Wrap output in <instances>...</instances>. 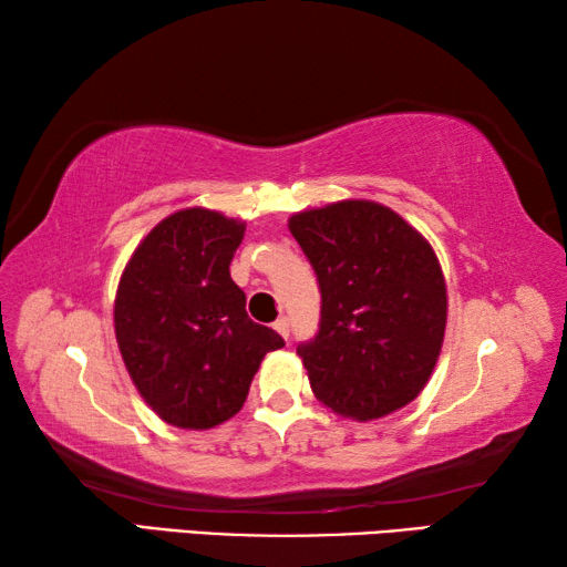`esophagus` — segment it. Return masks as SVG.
Masks as SVG:
<instances>
[{"mask_svg":"<svg viewBox=\"0 0 567 567\" xmlns=\"http://www.w3.org/2000/svg\"><path fill=\"white\" fill-rule=\"evenodd\" d=\"M275 330H277V332H280V334H282V338L287 340V338H290V320H287V318H280V320H277V322H275Z\"/></svg>","mask_w":567,"mask_h":567,"instance_id":"34e87169","label":"esophagus"}]
</instances>
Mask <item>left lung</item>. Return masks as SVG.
<instances>
[{
	"label": "left lung",
	"mask_w": 567,
	"mask_h": 567,
	"mask_svg": "<svg viewBox=\"0 0 567 567\" xmlns=\"http://www.w3.org/2000/svg\"><path fill=\"white\" fill-rule=\"evenodd\" d=\"M290 233L322 295L318 334L297 344L315 398L362 422L405 408L445 338L447 290L433 247L370 199L305 209Z\"/></svg>",
	"instance_id": "left-lung-1"
}]
</instances>
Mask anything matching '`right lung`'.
Wrapping results in <instances>:
<instances>
[{"label": "right lung", "mask_w": 567, "mask_h": 567, "mask_svg": "<svg viewBox=\"0 0 567 567\" xmlns=\"http://www.w3.org/2000/svg\"><path fill=\"white\" fill-rule=\"evenodd\" d=\"M245 223L213 209L169 215L142 239L114 297L127 372L157 415L207 430L237 415L267 352L285 340L247 318L229 262Z\"/></svg>", "instance_id": "add662e5"}]
</instances>
